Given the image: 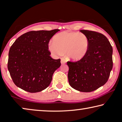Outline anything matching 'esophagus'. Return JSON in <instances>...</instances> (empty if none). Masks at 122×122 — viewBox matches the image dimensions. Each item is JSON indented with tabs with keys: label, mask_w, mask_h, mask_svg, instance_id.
Returning a JSON list of instances; mask_svg holds the SVG:
<instances>
[{
	"label": "esophagus",
	"mask_w": 122,
	"mask_h": 122,
	"mask_svg": "<svg viewBox=\"0 0 122 122\" xmlns=\"http://www.w3.org/2000/svg\"><path fill=\"white\" fill-rule=\"evenodd\" d=\"M66 61L65 59H64V58L61 59V64H64L66 63Z\"/></svg>",
	"instance_id": "esophagus-1"
}]
</instances>
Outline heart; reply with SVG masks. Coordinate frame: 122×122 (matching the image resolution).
Instances as JSON below:
<instances>
[{"mask_svg": "<svg viewBox=\"0 0 122 122\" xmlns=\"http://www.w3.org/2000/svg\"><path fill=\"white\" fill-rule=\"evenodd\" d=\"M89 40L82 33L63 31L53 38V42L49 45V50L53 55L60 56L66 53L67 58L77 61L83 58L88 52Z\"/></svg>", "mask_w": 122, "mask_h": 122, "instance_id": "heart-1", "label": "heart"}]
</instances>
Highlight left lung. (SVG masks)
Here are the masks:
<instances>
[{
  "label": "left lung",
  "mask_w": 122,
  "mask_h": 122,
  "mask_svg": "<svg viewBox=\"0 0 122 122\" xmlns=\"http://www.w3.org/2000/svg\"><path fill=\"white\" fill-rule=\"evenodd\" d=\"M80 31L88 38L89 50L79 61H67L68 79L73 88L91 92L107 82L113 66L112 48L102 34L87 30Z\"/></svg>",
  "instance_id": "1"
}]
</instances>
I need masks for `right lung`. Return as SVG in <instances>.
<instances>
[{
	"label": "right lung",
	"instance_id": "obj_1",
	"mask_svg": "<svg viewBox=\"0 0 122 122\" xmlns=\"http://www.w3.org/2000/svg\"><path fill=\"white\" fill-rule=\"evenodd\" d=\"M59 30L30 31L21 35L10 49L7 67L17 87L30 93L44 90L50 84L61 59L51 57L49 42Z\"/></svg>",
	"mask_w": 122,
	"mask_h": 122
}]
</instances>
